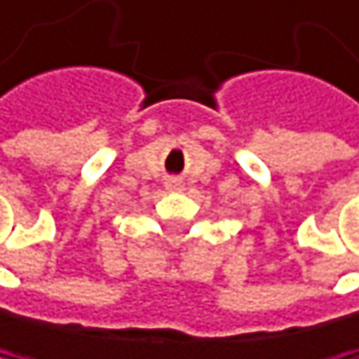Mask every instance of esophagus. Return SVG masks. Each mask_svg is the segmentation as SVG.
<instances>
[{
  "label": "esophagus",
  "mask_w": 359,
  "mask_h": 359,
  "mask_svg": "<svg viewBox=\"0 0 359 359\" xmlns=\"http://www.w3.org/2000/svg\"><path fill=\"white\" fill-rule=\"evenodd\" d=\"M165 187L167 189H178V187H181V181H178V178H170V181L165 183Z\"/></svg>",
  "instance_id": "obj_1"
}]
</instances>
